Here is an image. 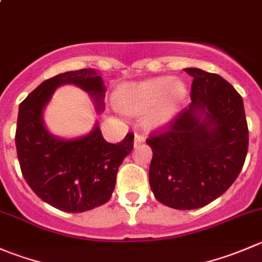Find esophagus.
Wrapping results in <instances>:
<instances>
[{
    "instance_id": "1",
    "label": "esophagus",
    "mask_w": 262,
    "mask_h": 262,
    "mask_svg": "<svg viewBox=\"0 0 262 262\" xmlns=\"http://www.w3.org/2000/svg\"><path fill=\"white\" fill-rule=\"evenodd\" d=\"M144 142V137L141 136V134H136L134 136V146H138V144L143 143Z\"/></svg>"
}]
</instances>
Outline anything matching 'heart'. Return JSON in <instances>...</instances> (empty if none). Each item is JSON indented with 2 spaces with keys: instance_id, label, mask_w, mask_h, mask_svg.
<instances>
[{
  "instance_id": "obj_1",
  "label": "heart",
  "mask_w": 262,
  "mask_h": 262,
  "mask_svg": "<svg viewBox=\"0 0 262 262\" xmlns=\"http://www.w3.org/2000/svg\"><path fill=\"white\" fill-rule=\"evenodd\" d=\"M187 95V85L183 80L162 75L121 85L116 93V103L126 114L139 115L147 111L144 125L149 129H162L171 124Z\"/></svg>"
}]
</instances>
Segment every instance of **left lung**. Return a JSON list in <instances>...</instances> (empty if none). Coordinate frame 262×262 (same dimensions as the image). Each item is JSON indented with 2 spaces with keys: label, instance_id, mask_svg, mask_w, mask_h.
<instances>
[{
  "label": "left lung",
  "instance_id": "1",
  "mask_svg": "<svg viewBox=\"0 0 262 262\" xmlns=\"http://www.w3.org/2000/svg\"><path fill=\"white\" fill-rule=\"evenodd\" d=\"M193 78L189 106L164 133L151 136L149 185L157 201L177 210L200 209L234 183L248 149L239 93L217 74L187 68Z\"/></svg>",
  "mask_w": 262,
  "mask_h": 262
}]
</instances>
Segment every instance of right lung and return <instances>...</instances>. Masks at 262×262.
<instances>
[{
    "label": "right lung",
    "instance_id": "right-lung-1",
    "mask_svg": "<svg viewBox=\"0 0 262 262\" xmlns=\"http://www.w3.org/2000/svg\"><path fill=\"white\" fill-rule=\"evenodd\" d=\"M65 84L82 88L96 103V111L102 113L106 88L101 75L95 69L62 73L40 83L20 103L15 143L23 177L42 201L65 212H84L111 199L134 136L128 133L120 143H108L98 121L85 136H53L43 111L53 92Z\"/></svg>",
    "mask_w": 262,
    "mask_h": 262
}]
</instances>
